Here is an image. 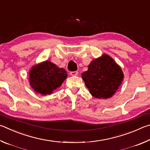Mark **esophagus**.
Segmentation results:
<instances>
[{
    "label": "esophagus",
    "mask_w": 150,
    "mask_h": 150,
    "mask_svg": "<svg viewBox=\"0 0 150 150\" xmlns=\"http://www.w3.org/2000/svg\"><path fill=\"white\" fill-rule=\"evenodd\" d=\"M70 75L71 76H77L78 75V72L77 71H71Z\"/></svg>",
    "instance_id": "1"
}]
</instances>
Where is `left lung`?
<instances>
[{"label":"left lung","mask_w":150,"mask_h":150,"mask_svg":"<svg viewBox=\"0 0 150 150\" xmlns=\"http://www.w3.org/2000/svg\"><path fill=\"white\" fill-rule=\"evenodd\" d=\"M123 78L121 68L107 55L93 60L87 71L82 73V79L91 95L105 99L113 96Z\"/></svg>","instance_id":"obj_1"}]
</instances>
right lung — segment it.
Wrapping results in <instances>:
<instances>
[{
  "label": "right lung",
  "mask_w": 150,
  "mask_h": 150,
  "mask_svg": "<svg viewBox=\"0 0 150 150\" xmlns=\"http://www.w3.org/2000/svg\"><path fill=\"white\" fill-rule=\"evenodd\" d=\"M67 76L64 69L46 61L32 67L29 73V80L35 92L45 95H50L60 87Z\"/></svg>",
  "instance_id": "add662e5"
}]
</instances>
